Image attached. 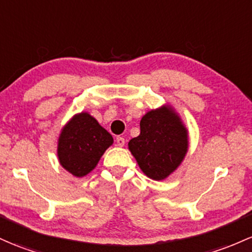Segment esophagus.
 Here are the masks:
<instances>
[{
    "label": "esophagus",
    "mask_w": 252,
    "mask_h": 252,
    "mask_svg": "<svg viewBox=\"0 0 252 252\" xmlns=\"http://www.w3.org/2000/svg\"><path fill=\"white\" fill-rule=\"evenodd\" d=\"M116 142H117V146H120V147H123L124 143H126V140H124V137L117 136V137H116Z\"/></svg>",
    "instance_id": "obj_1"
}]
</instances>
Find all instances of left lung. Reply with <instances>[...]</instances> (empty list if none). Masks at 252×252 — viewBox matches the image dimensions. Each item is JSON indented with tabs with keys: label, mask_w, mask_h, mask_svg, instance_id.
<instances>
[{
	"label": "left lung",
	"mask_w": 252,
	"mask_h": 252,
	"mask_svg": "<svg viewBox=\"0 0 252 252\" xmlns=\"http://www.w3.org/2000/svg\"><path fill=\"white\" fill-rule=\"evenodd\" d=\"M140 130L128 143L131 154L146 176L154 181L165 179L187 154V129L172 109L162 106L143 116Z\"/></svg>",
	"instance_id": "8db88e82"
}]
</instances>
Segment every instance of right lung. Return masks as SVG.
Segmentation results:
<instances>
[{
	"instance_id": "right-lung-1",
	"label": "right lung",
	"mask_w": 252,
	"mask_h": 252,
	"mask_svg": "<svg viewBox=\"0 0 252 252\" xmlns=\"http://www.w3.org/2000/svg\"><path fill=\"white\" fill-rule=\"evenodd\" d=\"M113 139L95 118L81 112L63 128L57 154L61 165L75 177H84L98 164Z\"/></svg>"
}]
</instances>
